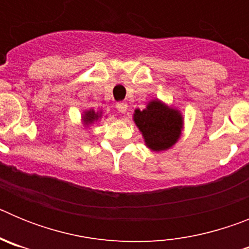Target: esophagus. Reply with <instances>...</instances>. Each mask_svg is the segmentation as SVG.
Masks as SVG:
<instances>
[{
    "label": "esophagus",
    "instance_id": "34e87169",
    "mask_svg": "<svg viewBox=\"0 0 249 249\" xmlns=\"http://www.w3.org/2000/svg\"><path fill=\"white\" fill-rule=\"evenodd\" d=\"M127 103L126 102H118L117 105H116V108H117L118 112H121V113H124V112L127 111Z\"/></svg>",
    "mask_w": 249,
    "mask_h": 249
}]
</instances>
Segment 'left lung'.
Listing matches in <instances>:
<instances>
[{
	"label": "left lung",
	"instance_id": "1",
	"mask_svg": "<svg viewBox=\"0 0 249 249\" xmlns=\"http://www.w3.org/2000/svg\"><path fill=\"white\" fill-rule=\"evenodd\" d=\"M136 126L142 132L146 146L156 152L171 148L179 140L183 128V117L158 100H153L142 111L133 114Z\"/></svg>",
	"mask_w": 249,
	"mask_h": 249
}]
</instances>
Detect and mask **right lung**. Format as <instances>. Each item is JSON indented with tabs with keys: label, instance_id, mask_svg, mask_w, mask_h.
<instances>
[{
	"label": "right lung",
	"instance_id": "obj_1",
	"mask_svg": "<svg viewBox=\"0 0 249 249\" xmlns=\"http://www.w3.org/2000/svg\"><path fill=\"white\" fill-rule=\"evenodd\" d=\"M98 118H101V113L98 112H94L93 109H89V111H86L82 116V121L86 126H89L94 121H97Z\"/></svg>",
	"mask_w": 249,
	"mask_h": 249
}]
</instances>
